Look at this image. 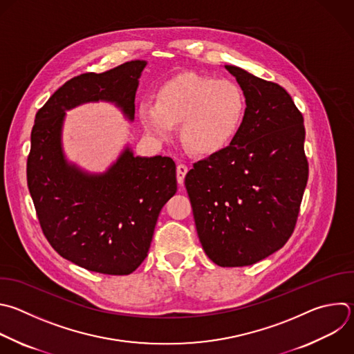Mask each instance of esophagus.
Segmentation results:
<instances>
[{"label": "esophagus", "instance_id": "34e87169", "mask_svg": "<svg viewBox=\"0 0 354 354\" xmlns=\"http://www.w3.org/2000/svg\"><path fill=\"white\" fill-rule=\"evenodd\" d=\"M187 171H189L187 165H185V164H179V165H178V168H176V179H178V183H179V185H183L185 176H186Z\"/></svg>", "mask_w": 354, "mask_h": 354}]
</instances>
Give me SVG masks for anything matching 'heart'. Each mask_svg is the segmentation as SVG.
I'll use <instances>...</instances> for the list:
<instances>
[{
	"label": "heart",
	"mask_w": 354,
	"mask_h": 354,
	"mask_svg": "<svg viewBox=\"0 0 354 354\" xmlns=\"http://www.w3.org/2000/svg\"><path fill=\"white\" fill-rule=\"evenodd\" d=\"M246 95L232 80L192 72L167 80L156 104L145 101L139 118L145 129L160 140H169L180 124L185 145L198 154H214L238 136L246 115Z\"/></svg>",
	"instance_id": "b5f03b06"
}]
</instances>
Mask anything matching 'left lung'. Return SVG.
I'll return each instance as SVG.
<instances>
[{"label":"left lung","instance_id":"obj_1","mask_svg":"<svg viewBox=\"0 0 354 354\" xmlns=\"http://www.w3.org/2000/svg\"><path fill=\"white\" fill-rule=\"evenodd\" d=\"M246 95L238 136L185 178L205 254L245 267L278 252L295 230L308 179L304 120L278 83L225 65Z\"/></svg>","mask_w":354,"mask_h":354}]
</instances>
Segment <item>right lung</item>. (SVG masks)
Segmentation results:
<instances>
[{
    "label": "right lung",
    "mask_w": 354,
    "mask_h": 354,
    "mask_svg": "<svg viewBox=\"0 0 354 354\" xmlns=\"http://www.w3.org/2000/svg\"><path fill=\"white\" fill-rule=\"evenodd\" d=\"M146 61L64 83L37 111L28 157V187L46 239L65 260L93 272L129 275L147 257L161 208L176 193L172 158L135 157L127 149L102 175L69 165L61 149L65 111L105 100L135 118Z\"/></svg>",
    "instance_id": "add662e5"
}]
</instances>
